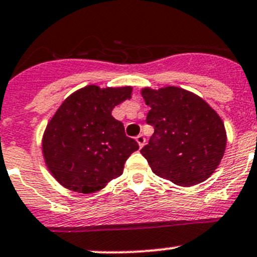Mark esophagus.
<instances>
[{
    "label": "esophagus",
    "instance_id": "1",
    "mask_svg": "<svg viewBox=\"0 0 257 257\" xmlns=\"http://www.w3.org/2000/svg\"><path fill=\"white\" fill-rule=\"evenodd\" d=\"M136 141H137V143H138V145H139V148H143L144 147V144H145V138L143 136H138L136 138Z\"/></svg>",
    "mask_w": 257,
    "mask_h": 257
}]
</instances>
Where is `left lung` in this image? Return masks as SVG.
<instances>
[{"instance_id": "8db88e82", "label": "left lung", "mask_w": 257, "mask_h": 257, "mask_svg": "<svg viewBox=\"0 0 257 257\" xmlns=\"http://www.w3.org/2000/svg\"><path fill=\"white\" fill-rule=\"evenodd\" d=\"M154 126L141 150L153 173L180 186L206 180L224 157L226 131L219 114L199 95L168 85L142 89Z\"/></svg>"}]
</instances>
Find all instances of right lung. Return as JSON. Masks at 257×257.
<instances>
[{
  "mask_svg": "<svg viewBox=\"0 0 257 257\" xmlns=\"http://www.w3.org/2000/svg\"><path fill=\"white\" fill-rule=\"evenodd\" d=\"M132 87L90 84L72 93L47 124L42 153L49 173L64 188L90 194L123 174L139 149L112 110L132 97Z\"/></svg>",
  "mask_w": 257,
  "mask_h": 257,
  "instance_id": "add662e5",
  "label": "right lung"
}]
</instances>
